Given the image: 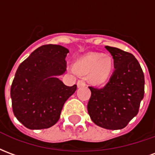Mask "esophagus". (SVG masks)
Returning <instances> with one entry per match:
<instances>
[{
  "mask_svg": "<svg viewBox=\"0 0 155 155\" xmlns=\"http://www.w3.org/2000/svg\"><path fill=\"white\" fill-rule=\"evenodd\" d=\"M85 82H84V81H82V80H79V81H77V86L79 88L80 87H82V86H84L85 85Z\"/></svg>",
  "mask_w": 155,
  "mask_h": 155,
  "instance_id": "esophagus-1",
  "label": "esophagus"
}]
</instances>
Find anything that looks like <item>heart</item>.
Segmentation results:
<instances>
[{
  "label": "heart",
  "instance_id": "heart-1",
  "mask_svg": "<svg viewBox=\"0 0 155 155\" xmlns=\"http://www.w3.org/2000/svg\"><path fill=\"white\" fill-rule=\"evenodd\" d=\"M81 74H88L90 81L94 84H104L110 80L114 71V61L110 56L101 53H90L79 58L74 69Z\"/></svg>",
  "mask_w": 155,
  "mask_h": 155
}]
</instances>
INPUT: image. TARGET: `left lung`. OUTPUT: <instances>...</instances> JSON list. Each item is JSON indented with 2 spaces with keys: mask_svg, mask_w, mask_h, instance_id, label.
<instances>
[{
  "mask_svg": "<svg viewBox=\"0 0 155 155\" xmlns=\"http://www.w3.org/2000/svg\"><path fill=\"white\" fill-rule=\"evenodd\" d=\"M105 48L113 56L115 70L104 87L89 86L88 113L98 126L121 130L139 112L144 94V75L131 53L108 45Z\"/></svg>",
  "mask_w": 155,
  "mask_h": 155,
  "instance_id": "left-lung-1",
  "label": "left lung"
}]
</instances>
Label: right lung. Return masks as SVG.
<instances>
[{
    "mask_svg": "<svg viewBox=\"0 0 155 155\" xmlns=\"http://www.w3.org/2000/svg\"><path fill=\"white\" fill-rule=\"evenodd\" d=\"M67 53L61 45H41L15 72L11 88L12 110L30 130L48 129L57 123L64 102L76 91V84L66 86L56 78L66 71Z\"/></svg>",
    "mask_w": 155,
    "mask_h": 155,
    "instance_id": "obj_1",
    "label": "right lung"
}]
</instances>
